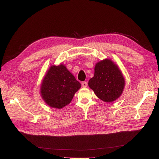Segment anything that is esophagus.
<instances>
[{
    "instance_id": "34e87169",
    "label": "esophagus",
    "mask_w": 159,
    "mask_h": 159,
    "mask_svg": "<svg viewBox=\"0 0 159 159\" xmlns=\"http://www.w3.org/2000/svg\"><path fill=\"white\" fill-rule=\"evenodd\" d=\"M87 86H88V83H87V82L84 81V82H82V87L86 88V87H87Z\"/></svg>"
}]
</instances>
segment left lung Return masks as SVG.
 Here are the masks:
<instances>
[{
  "label": "left lung",
  "mask_w": 159,
  "mask_h": 159,
  "mask_svg": "<svg viewBox=\"0 0 159 159\" xmlns=\"http://www.w3.org/2000/svg\"><path fill=\"white\" fill-rule=\"evenodd\" d=\"M88 86L98 98L112 102L121 96L125 79L118 65L105 58L95 64L94 76L89 79Z\"/></svg>",
  "instance_id": "1"
}]
</instances>
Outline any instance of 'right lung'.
Listing matches in <instances>:
<instances>
[{"label":"right lung","instance_id":"add662e5","mask_svg":"<svg viewBox=\"0 0 159 159\" xmlns=\"http://www.w3.org/2000/svg\"><path fill=\"white\" fill-rule=\"evenodd\" d=\"M80 83L62 64L52 65L47 70L40 84V96L49 106L62 109L72 101L80 88Z\"/></svg>","mask_w":159,"mask_h":159}]
</instances>
